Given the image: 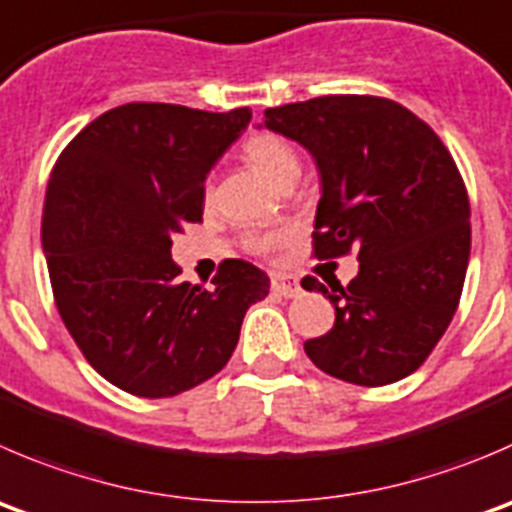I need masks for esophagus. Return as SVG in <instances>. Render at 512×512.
I'll return each mask as SVG.
<instances>
[{"instance_id": "esophagus-1", "label": "esophagus", "mask_w": 512, "mask_h": 512, "mask_svg": "<svg viewBox=\"0 0 512 512\" xmlns=\"http://www.w3.org/2000/svg\"><path fill=\"white\" fill-rule=\"evenodd\" d=\"M270 287H272V292H275V295L287 297V300H290V297H297L302 292L297 277L287 275V272H272Z\"/></svg>"}]
</instances>
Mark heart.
Wrapping results in <instances>:
<instances>
[{"label":"heart","instance_id":"b5f03b06","mask_svg":"<svg viewBox=\"0 0 512 512\" xmlns=\"http://www.w3.org/2000/svg\"><path fill=\"white\" fill-rule=\"evenodd\" d=\"M245 157L265 180L275 182V185H282L290 177L300 175V157H297V152L292 150L290 142H285L277 135H270V132L252 135L245 142ZM287 235H290L287 230L250 232L245 242L252 252H272L287 240Z\"/></svg>","mask_w":512,"mask_h":512}]
</instances>
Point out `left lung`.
Masks as SVG:
<instances>
[{"instance_id": "8db88e82", "label": "left lung", "mask_w": 512, "mask_h": 512, "mask_svg": "<svg viewBox=\"0 0 512 512\" xmlns=\"http://www.w3.org/2000/svg\"><path fill=\"white\" fill-rule=\"evenodd\" d=\"M265 127L305 147L320 172L315 257L357 252L350 285L302 287L335 305L305 342L322 372L380 388L418 370L448 330L470 260V202L440 137L403 104L327 94L265 109Z\"/></svg>"}]
</instances>
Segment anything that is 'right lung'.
Listing matches in <instances>:
<instances>
[{
	"label": "right lung",
	"mask_w": 512,
	"mask_h": 512,
	"mask_svg": "<svg viewBox=\"0 0 512 512\" xmlns=\"http://www.w3.org/2000/svg\"><path fill=\"white\" fill-rule=\"evenodd\" d=\"M250 107L202 112L132 102L89 122L59 155L42 212L54 302L89 365L137 398H172L227 365L270 277L225 260L210 290L177 282L172 235L202 220L207 172Z\"/></svg>",
	"instance_id": "obj_1"
}]
</instances>
